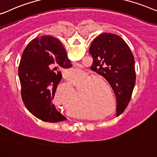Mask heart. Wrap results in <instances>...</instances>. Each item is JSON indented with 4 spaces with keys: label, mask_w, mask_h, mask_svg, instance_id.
Listing matches in <instances>:
<instances>
[{
    "label": "heart",
    "mask_w": 157,
    "mask_h": 157,
    "mask_svg": "<svg viewBox=\"0 0 157 157\" xmlns=\"http://www.w3.org/2000/svg\"><path fill=\"white\" fill-rule=\"evenodd\" d=\"M78 71L79 69H76ZM69 83L59 86L54 93V102L58 106H62L71 99L74 94L73 86L81 91L82 94V108L88 112L94 113L99 115L100 118H104L114 112L117 105L115 95L111 96L107 93L105 86L110 90L108 84L101 81L95 80L94 76L83 71L69 78ZM94 115H87L91 117Z\"/></svg>",
    "instance_id": "obj_1"
}]
</instances>
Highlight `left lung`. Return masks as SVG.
Listing matches in <instances>:
<instances>
[{"instance_id": "8db88e82", "label": "left lung", "mask_w": 157, "mask_h": 157, "mask_svg": "<svg viewBox=\"0 0 157 157\" xmlns=\"http://www.w3.org/2000/svg\"><path fill=\"white\" fill-rule=\"evenodd\" d=\"M89 53L93 57L90 69L104 77L115 93L119 116L128 105L135 85L133 54L121 37L107 33L95 38Z\"/></svg>"}]
</instances>
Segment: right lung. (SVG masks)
Instances as JSON below:
<instances>
[{
    "label": "right lung",
    "instance_id": "1",
    "mask_svg": "<svg viewBox=\"0 0 157 157\" xmlns=\"http://www.w3.org/2000/svg\"><path fill=\"white\" fill-rule=\"evenodd\" d=\"M71 67L66 50L56 38L46 35L29 42L22 54L18 73L22 100L34 116L49 122L67 119L53 100L62 78L61 69Z\"/></svg>",
    "mask_w": 157,
    "mask_h": 157
}]
</instances>
